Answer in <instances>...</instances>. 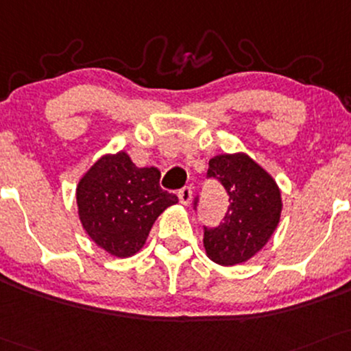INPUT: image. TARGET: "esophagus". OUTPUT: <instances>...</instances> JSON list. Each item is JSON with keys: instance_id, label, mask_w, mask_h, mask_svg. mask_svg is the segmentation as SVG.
I'll use <instances>...</instances> for the list:
<instances>
[{"instance_id": "obj_1", "label": "esophagus", "mask_w": 351, "mask_h": 351, "mask_svg": "<svg viewBox=\"0 0 351 351\" xmlns=\"http://www.w3.org/2000/svg\"><path fill=\"white\" fill-rule=\"evenodd\" d=\"M178 197H180L181 204L188 206L189 202H191V199H193V188H191V186L181 188L180 191H178Z\"/></svg>"}]
</instances>
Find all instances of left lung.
<instances>
[{"label": "left lung", "instance_id": "obj_1", "mask_svg": "<svg viewBox=\"0 0 351 351\" xmlns=\"http://www.w3.org/2000/svg\"><path fill=\"white\" fill-rule=\"evenodd\" d=\"M209 178L229 194V210L217 227H204L208 256L223 267L243 263L267 245L281 217L276 181L247 154H223L209 160ZM197 199H194L196 209Z\"/></svg>", "mask_w": 351, "mask_h": 351}]
</instances>
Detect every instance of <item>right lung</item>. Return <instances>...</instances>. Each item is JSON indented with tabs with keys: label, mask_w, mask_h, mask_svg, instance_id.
<instances>
[{
	"label": "right lung",
	"mask_w": 351,
	"mask_h": 351,
	"mask_svg": "<svg viewBox=\"0 0 351 351\" xmlns=\"http://www.w3.org/2000/svg\"><path fill=\"white\" fill-rule=\"evenodd\" d=\"M178 197L160 188L158 168H138L125 152L104 155L77 186L78 216L98 247L119 258L137 253L165 209Z\"/></svg>",
	"instance_id": "1"
}]
</instances>
